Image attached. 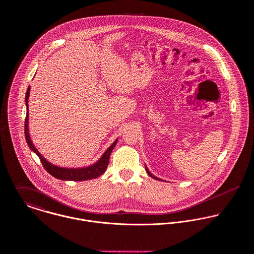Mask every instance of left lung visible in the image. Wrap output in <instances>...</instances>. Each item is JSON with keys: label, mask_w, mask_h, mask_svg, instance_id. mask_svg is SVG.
Masks as SVG:
<instances>
[{"label": "left lung", "mask_w": 254, "mask_h": 254, "mask_svg": "<svg viewBox=\"0 0 254 254\" xmlns=\"http://www.w3.org/2000/svg\"><path fill=\"white\" fill-rule=\"evenodd\" d=\"M145 169H146V172H147V174H148V175H149V176H150V177H151V178H153V179H155V180H158V181H162V180H160V179H158V178H157V177H155V176H153L152 174H151V173H150V172H149V171H148V169H147V168H146V166H145Z\"/></svg>", "instance_id": "obj_1"}]
</instances>
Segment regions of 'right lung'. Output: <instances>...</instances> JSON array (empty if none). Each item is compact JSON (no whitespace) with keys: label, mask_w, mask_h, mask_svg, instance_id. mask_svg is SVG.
<instances>
[{"label":"right lung","mask_w":254,"mask_h":254,"mask_svg":"<svg viewBox=\"0 0 254 254\" xmlns=\"http://www.w3.org/2000/svg\"><path fill=\"white\" fill-rule=\"evenodd\" d=\"M29 92H30V86H28L27 91H26V95H25V104H26V118H25V122H24V134H25V139L26 142L29 146V148L34 153L37 154V156L39 157L43 167L45 168V170L53 176L56 179L59 180H63V181H74V182H80V181H86V180H92V179H96L98 177H100L103 173H105L108 164H109V159H110V155L111 152L113 151L114 147L116 146L118 139H116V141L104 152L102 155L101 158L93 165L86 167V168H77V169H70V168H61V167H57L55 165H52L50 162H48L40 153L38 152V150L35 148V146L33 145L31 139H30V135H29V131H28V98H29Z\"/></svg>","instance_id":"right-lung-1"}]
</instances>
